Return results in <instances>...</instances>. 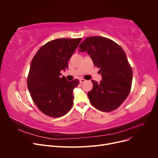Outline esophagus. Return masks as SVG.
<instances>
[{
	"mask_svg": "<svg viewBox=\"0 0 158 158\" xmlns=\"http://www.w3.org/2000/svg\"><path fill=\"white\" fill-rule=\"evenodd\" d=\"M85 81H86L85 79H80V83H83V82H85Z\"/></svg>",
	"mask_w": 158,
	"mask_h": 158,
	"instance_id": "1",
	"label": "esophagus"
}]
</instances>
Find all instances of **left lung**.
<instances>
[{"mask_svg":"<svg viewBox=\"0 0 158 158\" xmlns=\"http://www.w3.org/2000/svg\"><path fill=\"white\" fill-rule=\"evenodd\" d=\"M79 52H86L95 66L100 69L102 81L92 80L93 88L88 96L98 110L110 112L123 102L131 88L132 70L122 48L113 40L102 36L86 38L79 45Z\"/></svg>","mask_w":158,"mask_h":158,"instance_id":"1","label":"left lung"}]
</instances>
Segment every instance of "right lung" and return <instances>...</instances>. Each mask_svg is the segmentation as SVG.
<instances>
[{"mask_svg": "<svg viewBox=\"0 0 158 158\" xmlns=\"http://www.w3.org/2000/svg\"><path fill=\"white\" fill-rule=\"evenodd\" d=\"M82 38H60L41 47L31 61L27 87L38 108L51 117H60L73 106V90L79 84L61 77Z\"/></svg>", "mask_w": 158, "mask_h": 158, "instance_id": "add662e5", "label": "right lung"}]
</instances>
